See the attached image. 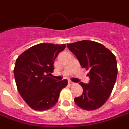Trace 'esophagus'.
Segmentation results:
<instances>
[{
  "instance_id": "34e87169",
  "label": "esophagus",
  "mask_w": 129,
  "mask_h": 129,
  "mask_svg": "<svg viewBox=\"0 0 129 129\" xmlns=\"http://www.w3.org/2000/svg\"><path fill=\"white\" fill-rule=\"evenodd\" d=\"M68 85H74V83L72 81H68Z\"/></svg>"
}]
</instances>
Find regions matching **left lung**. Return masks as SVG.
Listing matches in <instances>:
<instances>
[{"instance_id":"left-lung-1","label":"left lung","mask_w":129,"mask_h":129,"mask_svg":"<svg viewBox=\"0 0 129 129\" xmlns=\"http://www.w3.org/2000/svg\"><path fill=\"white\" fill-rule=\"evenodd\" d=\"M69 50L77 57L82 68L89 70L88 84L81 82L83 94L74 98L77 106L83 109H97L109 98L115 85L118 67L115 55L99 42L82 40L68 44Z\"/></svg>"}]
</instances>
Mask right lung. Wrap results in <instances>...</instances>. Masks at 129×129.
I'll list each match as a JSON object with an SVG mask.
<instances>
[{"mask_svg": "<svg viewBox=\"0 0 129 129\" xmlns=\"http://www.w3.org/2000/svg\"><path fill=\"white\" fill-rule=\"evenodd\" d=\"M66 44H39L25 50L16 61L14 73L22 98L36 111L49 109L57 103L66 79L57 81L50 77L54 61Z\"/></svg>", "mask_w": 129, "mask_h": 129, "instance_id": "1", "label": "right lung"}]
</instances>
